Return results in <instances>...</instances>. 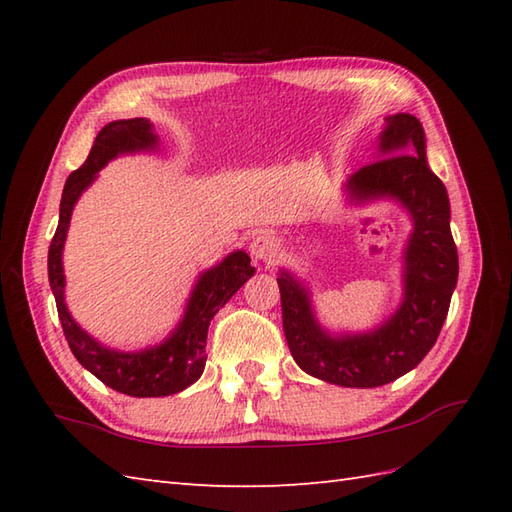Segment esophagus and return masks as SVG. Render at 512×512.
Instances as JSON below:
<instances>
[{
    "mask_svg": "<svg viewBox=\"0 0 512 512\" xmlns=\"http://www.w3.org/2000/svg\"><path fill=\"white\" fill-rule=\"evenodd\" d=\"M250 255H253L257 262H270L279 255V239L273 233H259L250 242Z\"/></svg>",
    "mask_w": 512,
    "mask_h": 512,
    "instance_id": "esophagus-1",
    "label": "esophagus"
}]
</instances>
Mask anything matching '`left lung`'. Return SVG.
<instances>
[{
  "label": "left lung",
  "mask_w": 512,
  "mask_h": 512,
  "mask_svg": "<svg viewBox=\"0 0 512 512\" xmlns=\"http://www.w3.org/2000/svg\"><path fill=\"white\" fill-rule=\"evenodd\" d=\"M378 160L347 180L356 202L396 200L411 215L400 308L365 334L325 332L314 319L310 292L286 270L277 279L286 341L303 372L341 387H380L411 372L436 345L458 284V248L442 180L427 165V140L416 116L385 118Z\"/></svg>",
  "instance_id": "8db88e82"
}]
</instances>
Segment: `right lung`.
<instances>
[{"mask_svg": "<svg viewBox=\"0 0 512 512\" xmlns=\"http://www.w3.org/2000/svg\"><path fill=\"white\" fill-rule=\"evenodd\" d=\"M158 147V136L151 129L147 118H129V121L107 123L99 136L94 138L88 160L70 173L65 180L59 226L48 250V279L54 301H57L59 321L72 354L88 372L121 394L134 398H158L171 396L193 385L204 372L206 363V332L209 323L224 303L253 277L255 268L250 266V257L244 250H235L224 257L215 268L206 270L195 284L184 317L178 328L169 334V339L156 347H147L140 352H118L101 345L92 336L81 330V325L72 319L65 306L63 288V244L68 235L70 217L76 200L94 182L107 162L118 154H134V151H151Z\"/></svg>", "mask_w": 512, "mask_h": 512, "instance_id": "right-lung-1", "label": "right lung"}]
</instances>
